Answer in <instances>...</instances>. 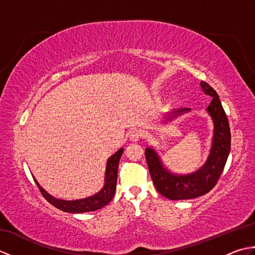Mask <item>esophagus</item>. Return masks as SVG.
<instances>
[{
    "label": "esophagus",
    "mask_w": 255,
    "mask_h": 255,
    "mask_svg": "<svg viewBox=\"0 0 255 255\" xmlns=\"http://www.w3.org/2000/svg\"><path fill=\"white\" fill-rule=\"evenodd\" d=\"M129 138H130L131 141H139V140L142 138V132L140 130H132L130 134H129Z\"/></svg>",
    "instance_id": "34e87169"
}]
</instances>
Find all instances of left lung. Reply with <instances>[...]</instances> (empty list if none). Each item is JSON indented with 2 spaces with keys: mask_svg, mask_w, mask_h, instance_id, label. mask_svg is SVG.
<instances>
[{
  "mask_svg": "<svg viewBox=\"0 0 255 255\" xmlns=\"http://www.w3.org/2000/svg\"><path fill=\"white\" fill-rule=\"evenodd\" d=\"M200 86L206 94L213 97L207 107V111L213 117L215 125L213 147H211L210 154L204 166L193 174L175 175L164 169L160 158L153 149L147 148L144 151L150 175L156 191L162 196L171 200L192 199L207 194L217 184L230 152L231 133L229 122L217 92L204 81L200 82ZM185 111L189 110L184 108V110L174 112L173 117L180 115ZM171 119L172 116L167 118V121H171Z\"/></svg>",
  "mask_w": 255,
  "mask_h": 255,
  "instance_id": "8db88e82",
  "label": "left lung"
}]
</instances>
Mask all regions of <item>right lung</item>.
Here are the masks:
<instances>
[{"mask_svg":"<svg viewBox=\"0 0 255 255\" xmlns=\"http://www.w3.org/2000/svg\"><path fill=\"white\" fill-rule=\"evenodd\" d=\"M124 149L118 150L115 154H113L107 161L106 165V174H105V185L97 194L90 196L88 198L83 199H77V200H62L57 199L52 197L51 195L48 194L44 188H42L38 182L35 180L38 188L44 196L47 202H49L52 206L56 208L60 209L66 213H88V211H94L97 209H101L111 202L114 197V194L116 191V184H117V172H118V165L119 161L123 155Z\"/></svg>","mask_w":255,"mask_h":255,"instance_id":"right-lung-1","label":"right lung"}]
</instances>
